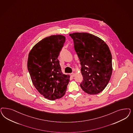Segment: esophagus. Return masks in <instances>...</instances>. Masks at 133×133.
<instances>
[{"label":"esophagus","mask_w":133,"mask_h":133,"mask_svg":"<svg viewBox=\"0 0 133 133\" xmlns=\"http://www.w3.org/2000/svg\"><path fill=\"white\" fill-rule=\"evenodd\" d=\"M70 76H71V77H73L74 76H75V73H70Z\"/></svg>","instance_id":"esophagus-1"}]
</instances>
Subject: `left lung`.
I'll return each instance as SVG.
<instances>
[{
    "label": "left lung",
    "mask_w": 133,
    "mask_h": 133,
    "mask_svg": "<svg viewBox=\"0 0 133 133\" xmlns=\"http://www.w3.org/2000/svg\"><path fill=\"white\" fill-rule=\"evenodd\" d=\"M75 50L81 65L83 80L82 89L89 94H97L104 90L111 77L112 56L102 39L88 33H74Z\"/></svg>",
    "instance_id": "8db88e82"
}]
</instances>
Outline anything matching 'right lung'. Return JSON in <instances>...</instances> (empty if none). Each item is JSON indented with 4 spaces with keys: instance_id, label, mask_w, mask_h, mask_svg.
Segmentation results:
<instances>
[{
    "instance_id": "1",
    "label": "right lung",
    "mask_w": 133,
    "mask_h": 133,
    "mask_svg": "<svg viewBox=\"0 0 133 133\" xmlns=\"http://www.w3.org/2000/svg\"><path fill=\"white\" fill-rule=\"evenodd\" d=\"M65 38L52 35L44 38L31 50L27 68L32 83L45 98L54 100L64 95L69 75L62 73L58 57Z\"/></svg>"
}]
</instances>
